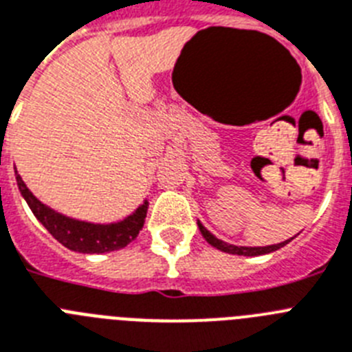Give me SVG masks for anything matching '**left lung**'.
Segmentation results:
<instances>
[{
  "label": "left lung",
  "instance_id": "1",
  "mask_svg": "<svg viewBox=\"0 0 352 352\" xmlns=\"http://www.w3.org/2000/svg\"><path fill=\"white\" fill-rule=\"evenodd\" d=\"M198 228H200L201 235L206 237L207 243L210 246H214L216 250H221L225 253H232V255H244V256H256V255H265V253H271V252H276V250L283 248L289 241H283V243H278V244H271V246H256V248H252V246H235V244H228L225 241L218 239V237H214L209 230H207L200 221H198Z\"/></svg>",
  "mask_w": 352,
  "mask_h": 352
}]
</instances>
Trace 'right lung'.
I'll return each instance as SVG.
<instances>
[{"instance_id":"right-lung-1","label":"right lung","mask_w":352,"mask_h":352,"mask_svg":"<svg viewBox=\"0 0 352 352\" xmlns=\"http://www.w3.org/2000/svg\"><path fill=\"white\" fill-rule=\"evenodd\" d=\"M15 180L19 186L21 195L30 206L35 218L47 228L58 243H62L65 248L79 253H108L115 250L125 248L138 237L140 230L146 218L148 201H143V206L134 210L131 216L118 223L109 225H97V223L79 221V219L67 218L56 210L49 209L41 200H36L33 193L26 188L21 175L15 172Z\"/></svg>"}]
</instances>
